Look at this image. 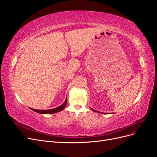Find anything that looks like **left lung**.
I'll list each match as a JSON object with an SVG mask.
<instances>
[{"label": "left lung", "instance_id": "left-lung-1", "mask_svg": "<svg viewBox=\"0 0 157 157\" xmlns=\"http://www.w3.org/2000/svg\"><path fill=\"white\" fill-rule=\"evenodd\" d=\"M92 109V110L93 111H95V112H98V113H99L98 111H95V110H94V109Z\"/></svg>", "mask_w": 157, "mask_h": 157}]
</instances>
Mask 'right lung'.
Listing matches in <instances>:
<instances>
[{
    "label": "right lung",
    "mask_w": 157,
    "mask_h": 157,
    "mask_svg": "<svg viewBox=\"0 0 157 157\" xmlns=\"http://www.w3.org/2000/svg\"><path fill=\"white\" fill-rule=\"evenodd\" d=\"M67 99L66 98L65 100L64 101V103L61 105L60 106L56 107L55 109H47V110H38V109H31V110H33V111H35L38 113L40 114H52V113H56L59 112L61 111H62L63 109L65 107L66 105H67Z\"/></svg>",
    "instance_id": "right-lung-1"
}]
</instances>
